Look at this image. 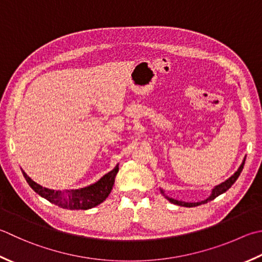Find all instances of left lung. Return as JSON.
I'll return each mask as SVG.
<instances>
[{
	"instance_id": "obj_1",
	"label": "left lung",
	"mask_w": 262,
	"mask_h": 262,
	"mask_svg": "<svg viewBox=\"0 0 262 262\" xmlns=\"http://www.w3.org/2000/svg\"><path fill=\"white\" fill-rule=\"evenodd\" d=\"M244 163H245V160L243 161L242 165H241V167L238 168V170L234 173V175L228 178L226 182H224L220 184V185L216 186L213 189H212V193L211 195H210L207 200H204V201H201V202H194V203H189V202H183V201H178V200H175V199H171V198H167V200H169V202H171L173 204H177V206H181V207H187V208H192V207H198L200 206V204H204V203H208L209 201H212V200L216 199L217 196H219L220 194H223L227 191L228 188H230V186L233 185V184L236 182V179L238 178V176L241 175V172H242L243 170V167H244ZM163 193V191H161Z\"/></svg>"
}]
</instances>
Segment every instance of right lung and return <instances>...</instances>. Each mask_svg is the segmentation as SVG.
<instances>
[{"label":"right lung","mask_w":262,"mask_h":262,"mask_svg":"<svg viewBox=\"0 0 262 262\" xmlns=\"http://www.w3.org/2000/svg\"><path fill=\"white\" fill-rule=\"evenodd\" d=\"M118 170H119V168L117 166L114 170L107 172L106 175H104L99 182H96L93 185L71 191L68 198H63L62 194L59 191L55 192L53 189L42 187L38 184H36L34 181H32L25 171H23V173L26 181L29 184V186L38 195L46 199L51 203H53L55 206L62 209L87 210L96 207L97 204L102 203L109 196L112 186L115 184V178Z\"/></svg>","instance_id":"add662e5"}]
</instances>
